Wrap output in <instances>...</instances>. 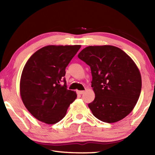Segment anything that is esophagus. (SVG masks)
Returning a JSON list of instances; mask_svg holds the SVG:
<instances>
[{
    "label": "esophagus",
    "mask_w": 155,
    "mask_h": 155,
    "mask_svg": "<svg viewBox=\"0 0 155 155\" xmlns=\"http://www.w3.org/2000/svg\"><path fill=\"white\" fill-rule=\"evenodd\" d=\"M77 94H83V93H84V91H82V90H78L77 91Z\"/></svg>",
    "instance_id": "obj_1"
}]
</instances>
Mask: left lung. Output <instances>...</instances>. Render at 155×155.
Segmentation results:
<instances>
[{"label":"left lung","mask_w":155,"mask_h":155,"mask_svg":"<svg viewBox=\"0 0 155 155\" xmlns=\"http://www.w3.org/2000/svg\"><path fill=\"white\" fill-rule=\"evenodd\" d=\"M78 57L91 69L95 98L88 107L94 116L114 123L129 114L141 90L140 72L132 59L120 48L108 45L86 47Z\"/></svg>","instance_id":"obj_1"}]
</instances>
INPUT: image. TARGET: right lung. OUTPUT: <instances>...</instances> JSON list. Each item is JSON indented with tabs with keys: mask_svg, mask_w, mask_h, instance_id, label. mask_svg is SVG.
I'll return each mask as SVG.
<instances>
[{
	"mask_svg": "<svg viewBox=\"0 0 155 155\" xmlns=\"http://www.w3.org/2000/svg\"><path fill=\"white\" fill-rule=\"evenodd\" d=\"M80 45L47 46L36 51L23 68L20 90L22 102L36 119L48 124L65 117L68 107L77 98L67 89L65 68Z\"/></svg>",
	"mask_w": 155,
	"mask_h": 155,
	"instance_id": "right-lung-1",
	"label": "right lung"
}]
</instances>
